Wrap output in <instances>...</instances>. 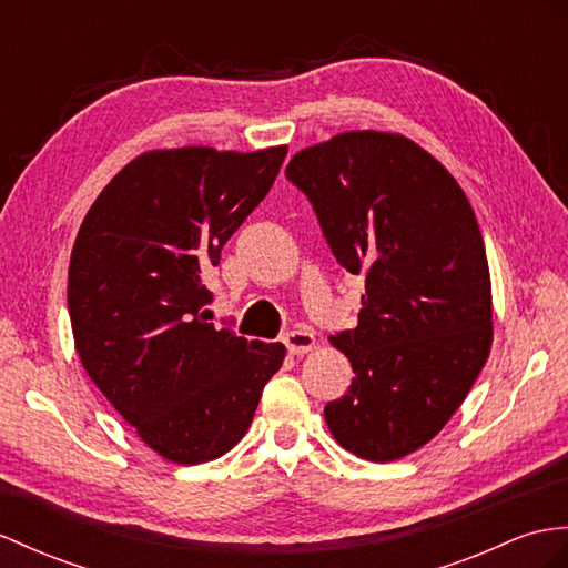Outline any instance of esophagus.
Returning <instances> with one entry per match:
<instances>
[{
	"label": "esophagus",
	"mask_w": 568,
	"mask_h": 568,
	"mask_svg": "<svg viewBox=\"0 0 568 568\" xmlns=\"http://www.w3.org/2000/svg\"><path fill=\"white\" fill-rule=\"evenodd\" d=\"M284 344H286L288 354L303 356V354H308V352L315 349V335L308 329H292V332H286V335H284Z\"/></svg>",
	"instance_id": "esophagus-1"
}]
</instances>
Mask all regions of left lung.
<instances>
[{
  "label": "left lung",
  "instance_id": "obj_1",
  "mask_svg": "<svg viewBox=\"0 0 568 568\" xmlns=\"http://www.w3.org/2000/svg\"><path fill=\"white\" fill-rule=\"evenodd\" d=\"M286 178L306 192L339 265L362 274L358 325L332 335L349 390L325 405L342 448L390 463L426 446L491 349V280L463 187L417 142L342 132L301 149Z\"/></svg>",
  "mask_w": 568,
  "mask_h": 568
}]
</instances>
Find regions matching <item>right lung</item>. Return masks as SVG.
I'll use <instances>...</instances> for the list:
<instances>
[{
  "label": "right lung",
  "mask_w": 568,
  "mask_h": 568,
  "mask_svg": "<svg viewBox=\"0 0 568 568\" xmlns=\"http://www.w3.org/2000/svg\"><path fill=\"white\" fill-rule=\"evenodd\" d=\"M284 156L286 146L144 151L81 221L67 284L74 349L120 417L171 463H210L236 446L286 356L282 342L206 323L202 284Z\"/></svg>",
  "instance_id": "add662e5"
}]
</instances>
